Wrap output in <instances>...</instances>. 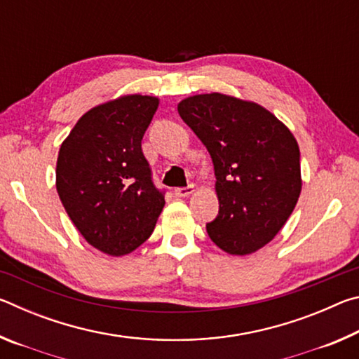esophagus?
Here are the masks:
<instances>
[{
  "label": "esophagus",
  "mask_w": 359,
  "mask_h": 359,
  "mask_svg": "<svg viewBox=\"0 0 359 359\" xmlns=\"http://www.w3.org/2000/svg\"><path fill=\"white\" fill-rule=\"evenodd\" d=\"M194 191V185H188L184 188H175L174 194L177 198H185V196H190V194Z\"/></svg>",
  "instance_id": "34e87169"
}]
</instances>
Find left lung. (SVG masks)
Masks as SVG:
<instances>
[{"instance_id":"1","label":"left lung","mask_w":359,"mask_h":359,"mask_svg":"<svg viewBox=\"0 0 359 359\" xmlns=\"http://www.w3.org/2000/svg\"><path fill=\"white\" fill-rule=\"evenodd\" d=\"M182 120L210 154L218 215L209 238L229 255L255 253L276 238L301 194L299 145L274 114L223 93L177 104Z\"/></svg>"}]
</instances>
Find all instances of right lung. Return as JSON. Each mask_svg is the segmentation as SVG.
I'll list each match as a JSON object with an SVG mask.
<instances>
[{"mask_svg": "<svg viewBox=\"0 0 359 359\" xmlns=\"http://www.w3.org/2000/svg\"><path fill=\"white\" fill-rule=\"evenodd\" d=\"M158 104L156 96L125 95L95 106L58 151L63 208L83 239L109 257L144 244L165 208L141 147Z\"/></svg>", "mask_w": 359, "mask_h": 359, "instance_id": "right-lung-1", "label": "right lung"}]
</instances>
